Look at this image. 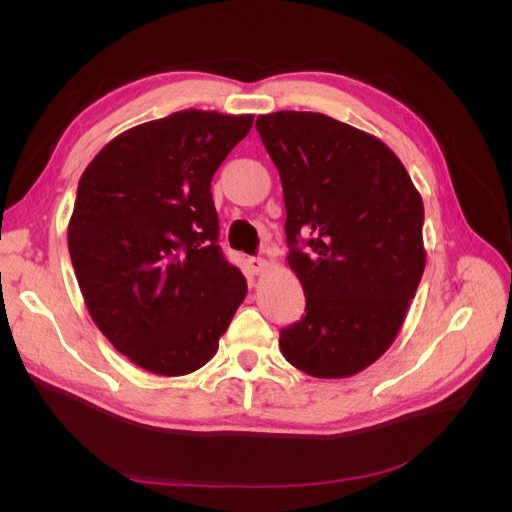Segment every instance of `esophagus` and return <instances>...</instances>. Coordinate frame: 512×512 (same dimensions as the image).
Segmentation results:
<instances>
[{
	"label": "esophagus",
	"instance_id": "34e87169",
	"mask_svg": "<svg viewBox=\"0 0 512 512\" xmlns=\"http://www.w3.org/2000/svg\"><path fill=\"white\" fill-rule=\"evenodd\" d=\"M247 267H250V271L254 273V275H262L267 271V260L265 258H258V256H252V258H247Z\"/></svg>",
	"mask_w": 512,
	"mask_h": 512
}]
</instances>
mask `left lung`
Returning <instances> with one entry per match:
<instances>
[{
	"mask_svg": "<svg viewBox=\"0 0 512 512\" xmlns=\"http://www.w3.org/2000/svg\"><path fill=\"white\" fill-rule=\"evenodd\" d=\"M280 170L288 265L305 316L280 333L286 361L348 378L389 350L425 271L423 200L376 136L322 113L260 115Z\"/></svg>",
	"mask_w": 512,
	"mask_h": 512,
	"instance_id": "left-lung-1",
	"label": "left lung"
}]
</instances>
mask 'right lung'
Masks as SVG:
<instances>
[{"instance_id":"add662e5","label":"right lung","mask_w":512,"mask_h":512,"mask_svg":"<svg viewBox=\"0 0 512 512\" xmlns=\"http://www.w3.org/2000/svg\"><path fill=\"white\" fill-rule=\"evenodd\" d=\"M254 115L179 111L113 138L79 181L68 250L89 316L151 374L211 361L247 294L218 245L211 179Z\"/></svg>"}]
</instances>
